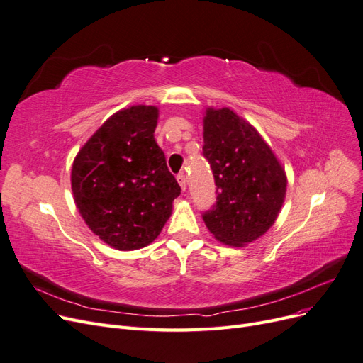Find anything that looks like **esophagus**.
<instances>
[{"label":"esophagus","instance_id":"1","mask_svg":"<svg viewBox=\"0 0 363 363\" xmlns=\"http://www.w3.org/2000/svg\"><path fill=\"white\" fill-rule=\"evenodd\" d=\"M177 182H179V184L182 186V189L186 191V188H188V177H186L184 172H180V174L177 175Z\"/></svg>","mask_w":363,"mask_h":363}]
</instances>
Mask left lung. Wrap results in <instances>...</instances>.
I'll return each instance as SVG.
<instances>
[{
  "label": "left lung",
  "instance_id": "8db88e82",
  "mask_svg": "<svg viewBox=\"0 0 363 363\" xmlns=\"http://www.w3.org/2000/svg\"><path fill=\"white\" fill-rule=\"evenodd\" d=\"M203 157L211 164L216 201L203 212L218 240L240 247L274 224L286 194V175L267 142L230 108H208Z\"/></svg>",
  "mask_w": 363,
  "mask_h": 363
}]
</instances>
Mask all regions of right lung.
Instances as JSON below:
<instances>
[{
  "instance_id": "add662e5",
  "label": "right lung",
  "mask_w": 363,
  "mask_h": 363,
  "mask_svg": "<svg viewBox=\"0 0 363 363\" xmlns=\"http://www.w3.org/2000/svg\"><path fill=\"white\" fill-rule=\"evenodd\" d=\"M159 111L133 106L108 118L77 155L71 183L84 223L106 244L155 240L182 192L155 140Z\"/></svg>"
}]
</instances>
